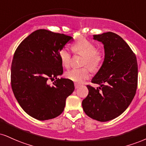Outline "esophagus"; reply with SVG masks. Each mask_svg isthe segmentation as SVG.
<instances>
[{"label": "esophagus", "instance_id": "obj_1", "mask_svg": "<svg viewBox=\"0 0 146 146\" xmlns=\"http://www.w3.org/2000/svg\"><path fill=\"white\" fill-rule=\"evenodd\" d=\"M80 86H81V84H78V83H75V89L79 88L80 87Z\"/></svg>", "mask_w": 146, "mask_h": 146}]
</instances>
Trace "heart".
<instances>
[{
    "instance_id": "obj_1",
    "label": "heart",
    "mask_w": 146,
    "mask_h": 146,
    "mask_svg": "<svg viewBox=\"0 0 146 146\" xmlns=\"http://www.w3.org/2000/svg\"><path fill=\"white\" fill-rule=\"evenodd\" d=\"M71 49L74 53L84 56L83 65L87 64L90 68L95 70L101 64L103 56L101 52L97 50L96 45L92 41L86 38H80L71 45ZM58 54L62 66L66 68L69 67L71 56L67 49H61ZM90 73V70L88 67L74 68L66 72L65 77L76 83H82L89 78Z\"/></svg>"
}]
</instances>
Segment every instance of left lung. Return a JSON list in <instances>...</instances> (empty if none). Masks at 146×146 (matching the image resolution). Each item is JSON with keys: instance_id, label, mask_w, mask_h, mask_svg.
<instances>
[{"instance_id": "8db88e82", "label": "left lung", "mask_w": 146, "mask_h": 146, "mask_svg": "<svg viewBox=\"0 0 146 146\" xmlns=\"http://www.w3.org/2000/svg\"><path fill=\"white\" fill-rule=\"evenodd\" d=\"M101 42L105 58L92 82L87 86L88 94L82 101L86 114L99 122H108L125 111L135 95L138 66L136 56L122 37L111 32L93 35Z\"/></svg>"}]
</instances>
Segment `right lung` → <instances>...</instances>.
Instances as JSON below:
<instances>
[{"label":"right lung","instance_id":"add662e5","mask_svg":"<svg viewBox=\"0 0 146 146\" xmlns=\"http://www.w3.org/2000/svg\"><path fill=\"white\" fill-rule=\"evenodd\" d=\"M73 39L64 34L38 29L15 50L11 64L12 90L21 108L36 120L60 115L66 98L75 90L73 81L57 78L63 73L60 50ZM49 79L55 80L52 86L47 82Z\"/></svg>","mask_w":146,"mask_h":146}]
</instances>
